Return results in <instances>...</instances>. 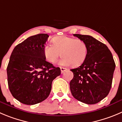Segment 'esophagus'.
Instances as JSON below:
<instances>
[{
    "instance_id": "1",
    "label": "esophagus",
    "mask_w": 122,
    "mask_h": 122,
    "mask_svg": "<svg viewBox=\"0 0 122 122\" xmlns=\"http://www.w3.org/2000/svg\"><path fill=\"white\" fill-rule=\"evenodd\" d=\"M60 69H61V71L62 73H64L65 71H67V70H68L67 69H66V68H64V67H61L60 68Z\"/></svg>"
}]
</instances>
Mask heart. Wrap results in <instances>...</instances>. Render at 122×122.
Wrapping results in <instances>:
<instances>
[{"instance_id":"1","label":"heart","mask_w":122,"mask_h":122,"mask_svg":"<svg viewBox=\"0 0 122 122\" xmlns=\"http://www.w3.org/2000/svg\"><path fill=\"white\" fill-rule=\"evenodd\" d=\"M53 44H47L44 47L46 59L50 62H55L61 55L58 61L61 66L71 65L78 66L83 63L87 55V46L83 40L67 36H58L52 40Z\"/></svg>"}]
</instances>
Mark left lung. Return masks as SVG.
I'll return each instance as SVG.
<instances>
[{
  "mask_svg": "<svg viewBox=\"0 0 122 122\" xmlns=\"http://www.w3.org/2000/svg\"><path fill=\"white\" fill-rule=\"evenodd\" d=\"M87 46V55L81 66L71 69V94L78 101L95 104L108 94L112 85L115 64L112 53L103 43L90 35L74 34Z\"/></svg>",
  "mask_w": 122,
  "mask_h": 122,
  "instance_id": "8db88e82",
  "label": "left lung"
}]
</instances>
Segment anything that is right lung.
Wrapping results in <instances>:
<instances>
[{
  "label": "right lung",
  "mask_w": 122,
  "mask_h": 122,
  "mask_svg": "<svg viewBox=\"0 0 122 122\" xmlns=\"http://www.w3.org/2000/svg\"><path fill=\"white\" fill-rule=\"evenodd\" d=\"M49 37L39 34L17 45L7 67L8 84L15 99L26 105H35L47 99L52 83L61 74L60 67L46 61L44 46Z\"/></svg>",
  "instance_id": "obj_1"
}]
</instances>
